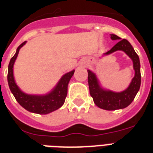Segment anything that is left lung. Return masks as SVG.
<instances>
[{"mask_svg": "<svg viewBox=\"0 0 153 153\" xmlns=\"http://www.w3.org/2000/svg\"><path fill=\"white\" fill-rule=\"evenodd\" d=\"M113 40L121 39L116 35H110ZM116 51H123L129 56L133 62V69L135 71V75L132 79L131 83L126 91L122 92H113L102 89L99 85L98 80L95 74L87 70L88 72V84L90 94L93 98L94 102L97 106L105 110H115L124 109L131 104L135 96L137 95L140 86V64L139 56L134 51L130 43L126 39L119 40L109 51L105 53V55H109Z\"/></svg>", "mask_w": 153, "mask_h": 153, "instance_id": "1", "label": "left lung"}]
</instances>
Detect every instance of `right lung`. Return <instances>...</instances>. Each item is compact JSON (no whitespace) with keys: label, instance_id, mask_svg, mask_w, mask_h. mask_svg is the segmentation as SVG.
I'll return each mask as SVG.
<instances>
[{"label":"right lung","instance_id":"obj_1","mask_svg":"<svg viewBox=\"0 0 153 153\" xmlns=\"http://www.w3.org/2000/svg\"><path fill=\"white\" fill-rule=\"evenodd\" d=\"M22 43L16 49V52L11 59L8 68V82L11 92L18 103L27 111L39 114H47L62 106L67 94V86L74 70L65 74L52 91L45 95H31L24 93L16 84L13 76V65L17 58L20 49L25 44Z\"/></svg>","mask_w":153,"mask_h":153}]
</instances>
